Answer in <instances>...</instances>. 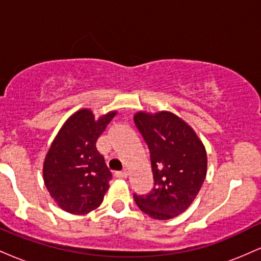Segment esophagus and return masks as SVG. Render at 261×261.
Masks as SVG:
<instances>
[{
  "label": "esophagus",
  "mask_w": 261,
  "mask_h": 261,
  "mask_svg": "<svg viewBox=\"0 0 261 261\" xmlns=\"http://www.w3.org/2000/svg\"><path fill=\"white\" fill-rule=\"evenodd\" d=\"M127 175H128V173H127L126 169L122 170V172H116L115 173L116 178H127Z\"/></svg>",
  "instance_id": "34e87169"
}]
</instances>
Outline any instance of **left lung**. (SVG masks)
I'll return each instance as SVG.
<instances>
[{
  "instance_id": "8db88e82",
  "label": "left lung",
  "mask_w": 261,
  "mask_h": 261,
  "mask_svg": "<svg viewBox=\"0 0 261 261\" xmlns=\"http://www.w3.org/2000/svg\"><path fill=\"white\" fill-rule=\"evenodd\" d=\"M134 121L151 153L154 187L134 199L154 220L179 216L193 203L207 170V154L201 140L182 119L170 112H139Z\"/></svg>"
}]
</instances>
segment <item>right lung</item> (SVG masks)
Listing matches in <instances>:
<instances>
[{"label":"right lung","instance_id":"add662e5","mask_svg":"<svg viewBox=\"0 0 261 261\" xmlns=\"http://www.w3.org/2000/svg\"><path fill=\"white\" fill-rule=\"evenodd\" d=\"M116 112L99 119L81 109L66 120L46 153L44 182L56 203L73 215H86L103 202L112 173L95 143Z\"/></svg>","mask_w":261,"mask_h":261}]
</instances>
